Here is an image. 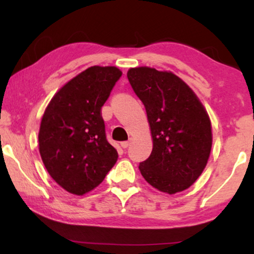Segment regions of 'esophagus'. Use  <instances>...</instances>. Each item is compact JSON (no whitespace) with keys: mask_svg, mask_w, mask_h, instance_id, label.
Masks as SVG:
<instances>
[{"mask_svg":"<svg viewBox=\"0 0 254 254\" xmlns=\"http://www.w3.org/2000/svg\"><path fill=\"white\" fill-rule=\"evenodd\" d=\"M130 138L128 141H124V142H121V147H123L124 149H126V148H128L129 147V144H130Z\"/></svg>","mask_w":254,"mask_h":254,"instance_id":"1","label":"esophagus"}]
</instances>
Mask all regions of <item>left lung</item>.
I'll return each mask as SVG.
<instances>
[{
    "mask_svg": "<svg viewBox=\"0 0 254 254\" xmlns=\"http://www.w3.org/2000/svg\"><path fill=\"white\" fill-rule=\"evenodd\" d=\"M128 81L147 111L154 147L138 165L161 192L189 189L206 168L211 149L209 117L192 89L172 72L131 68Z\"/></svg>",
    "mask_w": 254,
    "mask_h": 254,
    "instance_id": "8db88e82",
    "label": "left lung"
}]
</instances>
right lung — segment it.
Returning a JSON list of instances; mask_svg holds the SVG:
<instances>
[{"mask_svg": "<svg viewBox=\"0 0 254 254\" xmlns=\"http://www.w3.org/2000/svg\"><path fill=\"white\" fill-rule=\"evenodd\" d=\"M121 75L116 67H90L62 86L45 111L41 159L69 193L90 192L116 164L118 152L107 141L100 110Z\"/></svg>", "mask_w": 254, "mask_h": 254, "instance_id": "add662e5", "label": "right lung"}]
</instances>
